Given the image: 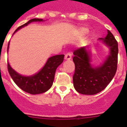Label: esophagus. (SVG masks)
<instances>
[{
	"label": "esophagus",
	"mask_w": 127,
	"mask_h": 127,
	"mask_svg": "<svg viewBox=\"0 0 127 127\" xmlns=\"http://www.w3.org/2000/svg\"><path fill=\"white\" fill-rule=\"evenodd\" d=\"M64 59L66 60V61H69V60H71V54L70 52H68L67 54H65V56H64Z\"/></svg>",
	"instance_id": "esophagus-1"
}]
</instances>
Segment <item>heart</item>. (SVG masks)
<instances>
[{"label":"heart","mask_w":127,"mask_h":127,"mask_svg":"<svg viewBox=\"0 0 127 127\" xmlns=\"http://www.w3.org/2000/svg\"><path fill=\"white\" fill-rule=\"evenodd\" d=\"M87 32V29L86 28H81L79 30V33L81 34H84V33H86Z\"/></svg>","instance_id":"obj_1"}]
</instances>
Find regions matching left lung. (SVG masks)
<instances>
[{"mask_svg":"<svg viewBox=\"0 0 127 127\" xmlns=\"http://www.w3.org/2000/svg\"><path fill=\"white\" fill-rule=\"evenodd\" d=\"M98 41L108 47V55L102 64L94 66L92 59L91 46L82 47L73 52L75 66L73 85L79 94L94 95L104 90L115 75L118 62V43L109 30L104 38Z\"/></svg>","mask_w":127,"mask_h":127,"instance_id":"left-lung-1","label":"left lung"}]
</instances>
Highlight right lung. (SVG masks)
Instances as JSON below:
<instances>
[{
    "label": "right lung",
    "mask_w": 127,
    "mask_h": 127,
    "mask_svg": "<svg viewBox=\"0 0 127 127\" xmlns=\"http://www.w3.org/2000/svg\"><path fill=\"white\" fill-rule=\"evenodd\" d=\"M44 21L42 19H32L27 23L19 27L14 33L21 28L32 22H42ZM13 33V34H14ZM7 48V52L9 48ZM64 54H59L48 58L46 63L40 71L32 75L24 76L18 73L12 68L8 62V71L11 78L19 87L25 92L30 94H40L47 92L50 89L54 81V75L57 67L62 64L64 60Z\"/></svg>",
    "instance_id": "obj_1"
}]
</instances>
